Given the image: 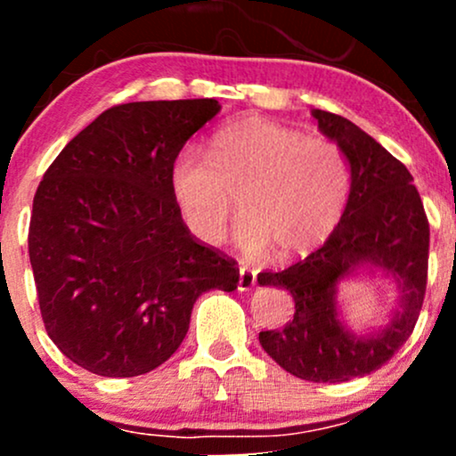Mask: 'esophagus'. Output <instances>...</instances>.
<instances>
[{"mask_svg": "<svg viewBox=\"0 0 456 456\" xmlns=\"http://www.w3.org/2000/svg\"><path fill=\"white\" fill-rule=\"evenodd\" d=\"M255 282H257V276L250 268H240V279H238V289L240 291H248L253 289Z\"/></svg>", "mask_w": 456, "mask_h": 456, "instance_id": "1", "label": "esophagus"}]
</instances>
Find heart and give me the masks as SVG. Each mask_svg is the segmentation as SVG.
<instances>
[{"label":"heart","instance_id":"b5f03b06","mask_svg":"<svg viewBox=\"0 0 456 456\" xmlns=\"http://www.w3.org/2000/svg\"><path fill=\"white\" fill-rule=\"evenodd\" d=\"M169 188L201 242L224 238L235 199L240 250L259 257L274 248L276 257L289 259L317 248L338 227L352 195V167L334 141L246 118L214 134L210 159L195 148L177 151Z\"/></svg>","mask_w":456,"mask_h":456}]
</instances>
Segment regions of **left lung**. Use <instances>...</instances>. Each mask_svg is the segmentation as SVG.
I'll return each mask as SVG.
<instances>
[{"label":"left lung","mask_w":456,"mask_h":456,"mask_svg":"<svg viewBox=\"0 0 456 456\" xmlns=\"http://www.w3.org/2000/svg\"><path fill=\"white\" fill-rule=\"evenodd\" d=\"M319 130L347 156L352 195L338 227L313 250L279 272H261L259 285L287 289L296 313L282 330L259 332L265 354L296 378L337 384L373 373L410 338L427 291L428 221L413 177L401 160L354 122L313 109ZM360 269L390 275L400 308L373 333L349 330L338 315V282Z\"/></svg>","instance_id":"left-lung-1"}]
</instances>
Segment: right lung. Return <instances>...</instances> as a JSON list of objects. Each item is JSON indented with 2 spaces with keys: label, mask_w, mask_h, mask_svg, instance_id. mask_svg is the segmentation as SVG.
Returning a JSON list of instances; mask_svg holds the SVG:
<instances>
[{
  "label": "right lung",
  "mask_w": 456,
  "mask_h": 456,
  "mask_svg": "<svg viewBox=\"0 0 456 456\" xmlns=\"http://www.w3.org/2000/svg\"><path fill=\"white\" fill-rule=\"evenodd\" d=\"M221 111L214 98L107 109L46 169L29 221V261L46 334L102 378L169 360L210 289L240 270L197 242L169 188V165Z\"/></svg>",
  "instance_id": "add662e5"
}]
</instances>
